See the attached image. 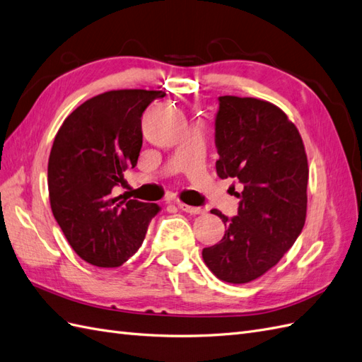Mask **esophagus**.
Masks as SVG:
<instances>
[{"mask_svg":"<svg viewBox=\"0 0 362 362\" xmlns=\"http://www.w3.org/2000/svg\"><path fill=\"white\" fill-rule=\"evenodd\" d=\"M179 208L183 212H188V214H203V212H205V209H203V208L189 206V205H185V203H179Z\"/></svg>","mask_w":362,"mask_h":362,"instance_id":"1","label":"esophagus"}]
</instances>
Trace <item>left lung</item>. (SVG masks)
<instances>
[{"mask_svg":"<svg viewBox=\"0 0 362 362\" xmlns=\"http://www.w3.org/2000/svg\"><path fill=\"white\" fill-rule=\"evenodd\" d=\"M220 179L243 185L238 212L223 221V238L202 257L220 280L243 284L274 267L300 237L308 211L309 166L298 129L276 105L220 96L216 115Z\"/></svg>","mask_w":362,"mask_h":362,"instance_id":"left-lung-1","label":"left lung"}]
</instances>
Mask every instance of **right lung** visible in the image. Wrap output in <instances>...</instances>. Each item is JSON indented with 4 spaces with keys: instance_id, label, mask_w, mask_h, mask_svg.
Masks as SVG:
<instances>
[{
    "instance_id": "1",
    "label": "right lung",
    "mask_w": 362,
    "mask_h": 362,
    "mask_svg": "<svg viewBox=\"0 0 362 362\" xmlns=\"http://www.w3.org/2000/svg\"><path fill=\"white\" fill-rule=\"evenodd\" d=\"M163 91L113 90L86 100L64 120L49 157L54 218L75 252L98 267H117L142 246L156 203L117 202L142 148V115Z\"/></svg>"
}]
</instances>
